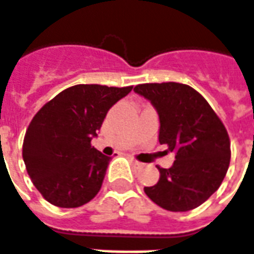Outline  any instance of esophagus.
<instances>
[{
	"mask_svg": "<svg viewBox=\"0 0 254 254\" xmlns=\"http://www.w3.org/2000/svg\"><path fill=\"white\" fill-rule=\"evenodd\" d=\"M129 159H130V162H132L133 165H136V166H140V165H141V163H140V162H138V160L134 159V158H133V156H130V158H129Z\"/></svg>",
	"mask_w": 254,
	"mask_h": 254,
	"instance_id": "1",
	"label": "esophagus"
}]
</instances>
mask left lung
I'll return each mask as SVG.
<instances>
[{
	"label": "left lung",
	"instance_id": "1",
	"mask_svg": "<svg viewBox=\"0 0 254 254\" xmlns=\"http://www.w3.org/2000/svg\"><path fill=\"white\" fill-rule=\"evenodd\" d=\"M134 92L159 114V143L176 154L170 169L158 166L159 181L145 194L159 207L185 212L201 205L223 181L230 165L229 133L202 95L187 84L147 83Z\"/></svg>",
	"mask_w": 254,
	"mask_h": 254
}]
</instances>
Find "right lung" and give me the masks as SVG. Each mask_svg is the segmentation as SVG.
Segmentation results:
<instances>
[{"label": "right lung", "mask_w": 254, "mask_h": 254, "mask_svg": "<svg viewBox=\"0 0 254 254\" xmlns=\"http://www.w3.org/2000/svg\"><path fill=\"white\" fill-rule=\"evenodd\" d=\"M132 88L77 84L34 116L23 141V159L32 184L50 204L81 207L98 194L111 158L95 149L91 140L111 106Z\"/></svg>", "instance_id": "obj_1"}]
</instances>
